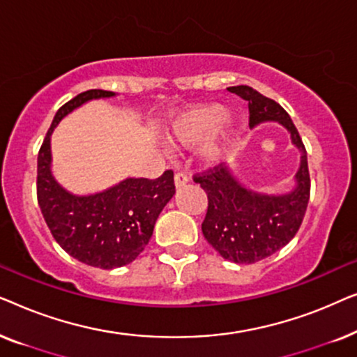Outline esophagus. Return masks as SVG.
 Listing matches in <instances>:
<instances>
[{"mask_svg":"<svg viewBox=\"0 0 357 357\" xmlns=\"http://www.w3.org/2000/svg\"><path fill=\"white\" fill-rule=\"evenodd\" d=\"M174 182H175V187L182 188L188 183V175L183 174V172H177L174 175Z\"/></svg>","mask_w":357,"mask_h":357,"instance_id":"obj_1","label":"esophagus"}]
</instances>
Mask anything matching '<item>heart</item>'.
<instances>
[{
  "label": "heart",
  "instance_id": "obj_1",
  "mask_svg": "<svg viewBox=\"0 0 357 357\" xmlns=\"http://www.w3.org/2000/svg\"><path fill=\"white\" fill-rule=\"evenodd\" d=\"M224 115V109L221 105H203L195 107L192 110L183 112L174 121L170 138L175 143L192 146L202 141L214 126L217 128L204 139L202 146V154L206 160H218L224 154L227 148L229 139L232 136V121L220 119ZM220 119L222 121L219 122Z\"/></svg>",
  "mask_w": 357,
  "mask_h": 357
}]
</instances>
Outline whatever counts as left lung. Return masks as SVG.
I'll use <instances>...</instances> for the list:
<instances>
[{
  "mask_svg": "<svg viewBox=\"0 0 357 357\" xmlns=\"http://www.w3.org/2000/svg\"><path fill=\"white\" fill-rule=\"evenodd\" d=\"M227 91L248 100L250 128L263 121H278L289 131L292 144L302 154L296 188L278 197L245 188L222 164L193 177L208 195V211L202 224L204 238L222 258L248 265L273 255L299 231L310 198V175L305 146L287 112L248 86H232Z\"/></svg>",
  "mask_w": 357,
  "mask_h": 357,
  "instance_id": "obj_1",
  "label": "left lung"
}]
</instances>
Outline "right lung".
I'll list each match as a JSON object with an SVG mask.
<instances>
[{"label":"right lung","mask_w":357,"mask_h":357,"mask_svg":"<svg viewBox=\"0 0 357 357\" xmlns=\"http://www.w3.org/2000/svg\"><path fill=\"white\" fill-rule=\"evenodd\" d=\"M114 96L110 91L91 89L60 107L37 158V199L53 238L73 258L102 270L136 260L148 245L160 211L175 193L172 170L154 180L126 178L87 197L71 195L53 178L50 136L55 126L84 102Z\"/></svg>","instance_id":"obj_1"}]
</instances>
